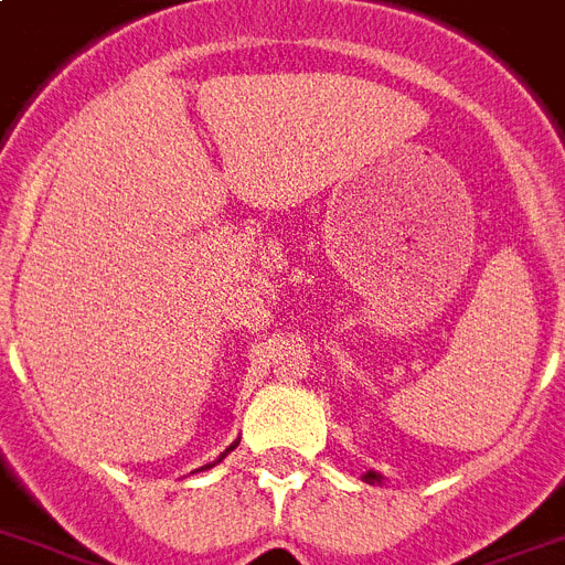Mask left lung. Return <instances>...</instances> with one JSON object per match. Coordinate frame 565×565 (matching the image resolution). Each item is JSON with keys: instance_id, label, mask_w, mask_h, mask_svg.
<instances>
[{"instance_id": "obj_1", "label": "left lung", "mask_w": 565, "mask_h": 565, "mask_svg": "<svg viewBox=\"0 0 565 565\" xmlns=\"http://www.w3.org/2000/svg\"><path fill=\"white\" fill-rule=\"evenodd\" d=\"M363 482H370V484H375V482H384V477H381V473H377V470H366V473H363Z\"/></svg>"}]
</instances>
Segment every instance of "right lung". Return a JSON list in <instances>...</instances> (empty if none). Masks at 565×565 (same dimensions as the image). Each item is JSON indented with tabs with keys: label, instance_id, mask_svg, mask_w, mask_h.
Wrapping results in <instances>:
<instances>
[{
	"label": "right lung",
	"instance_id": "add662e5",
	"mask_svg": "<svg viewBox=\"0 0 565 565\" xmlns=\"http://www.w3.org/2000/svg\"><path fill=\"white\" fill-rule=\"evenodd\" d=\"M236 445H239V439H236V441H233V445H231V447H227V450H225V454H222V456H218V459H216V461H210V465H204V468H199V470H210V468H216V465H218V461H222V459H225V456H227V454H231V450H233V447H236Z\"/></svg>",
	"mask_w": 565,
	"mask_h": 565
}]
</instances>
